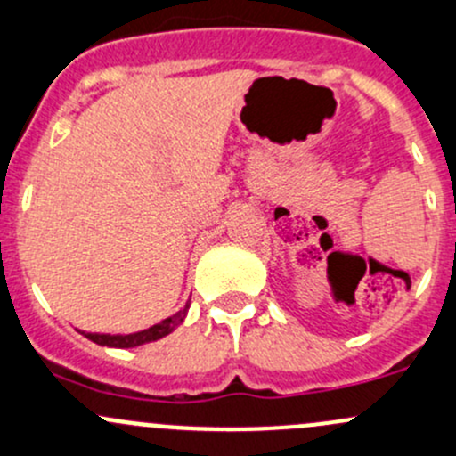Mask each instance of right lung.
Listing matches in <instances>:
<instances>
[{
  "label": "right lung",
  "mask_w": 456,
  "mask_h": 456,
  "mask_svg": "<svg viewBox=\"0 0 456 456\" xmlns=\"http://www.w3.org/2000/svg\"><path fill=\"white\" fill-rule=\"evenodd\" d=\"M188 310H190V304H185V308L179 310L176 314L167 316V319L159 321V323L152 325V328L142 330V332H135V334H98V332H80V330L78 332L83 334V337H87L89 341H94L95 345H102V347H119V349L137 347V345L159 341V338H164L170 332H175V330L183 323Z\"/></svg>",
  "instance_id": "add662e5"
}]
</instances>
